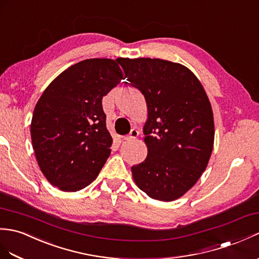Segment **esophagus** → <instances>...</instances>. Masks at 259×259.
<instances>
[{
	"label": "esophagus",
	"instance_id": "esophagus-1",
	"mask_svg": "<svg viewBox=\"0 0 259 259\" xmlns=\"http://www.w3.org/2000/svg\"><path fill=\"white\" fill-rule=\"evenodd\" d=\"M138 136H139V131H138L137 129H132V130L130 131V134L124 138V140H128V141L135 140V139H137Z\"/></svg>",
	"mask_w": 259,
	"mask_h": 259
}]
</instances>
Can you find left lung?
Segmentation results:
<instances>
[{
    "mask_svg": "<svg viewBox=\"0 0 259 259\" xmlns=\"http://www.w3.org/2000/svg\"><path fill=\"white\" fill-rule=\"evenodd\" d=\"M131 85L146 98V160L131 166L138 188L154 200L181 197L205 171L214 144L211 102L185 66L159 58H119Z\"/></svg>",
    "mask_w": 259,
    "mask_h": 259,
    "instance_id": "1",
    "label": "left lung"
}]
</instances>
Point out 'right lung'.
I'll list each match as a JSON object with an SVG mask.
<instances>
[{
    "instance_id": "add662e5",
    "label": "right lung",
    "mask_w": 259,
    "mask_h": 259,
    "mask_svg": "<svg viewBox=\"0 0 259 259\" xmlns=\"http://www.w3.org/2000/svg\"><path fill=\"white\" fill-rule=\"evenodd\" d=\"M123 79L117 61L92 58L59 74L35 106L31 137L47 181L64 192L86 188L110 155L101 100Z\"/></svg>"
}]
</instances>
